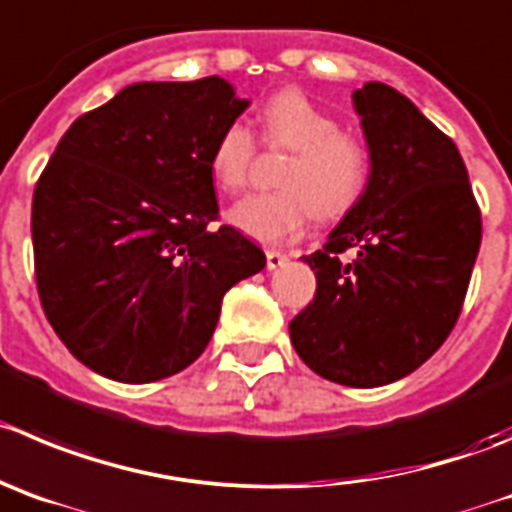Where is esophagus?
<instances>
[{
    "label": "esophagus",
    "mask_w": 512,
    "mask_h": 512,
    "mask_svg": "<svg viewBox=\"0 0 512 512\" xmlns=\"http://www.w3.org/2000/svg\"><path fill=\"white\" fill-rule=\"evenodd\" d=\"M267 270H278V267H283L285 262H288V255H283V252L278 250H267Z\"/></svg>",
    "instance_id": "1"
}]
</instances>
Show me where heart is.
Segmentation results:
<instances>
[{
	"label": "heart",
	"instance_id": "obj_1",
	"mask_svg": "<svg viewBox=\"0 0 512 512\" xmlns=\"http://www.w3.org/2000/svg\"><path fill=\"white\" fill-rule=\"evenodd\" d=\"M262 141L293 151L280 171V191L252 194L229 209V222L252 240L280 245L298 237L313 214L333 219L361 199L369 181L364 143L341 131L336 118L300 90L272 95L260 113ZM255 136L242 121L219 131L209 171L222 191H240L250 179Z\"/></svg>",
	"mask_w": 512,
	"mask_h": 512
}]
</instances>
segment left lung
Masks as SVG:
<instances>
[{
    "mask_svg": "<svg viewBox=\"0 0 512 512\" xmlns=\"http://www.w3.org/2000/svg\"><path fill=\"white\" fill-rule=\"evenodd\" d=\"M353 108L369 184L323 250L303 257L315 298L290 321V341L323 379L371 389L412 374L450 336L482 222L460 151L407 95L366 83Z\"/></svg>",
    "mask_w": 512,
    "mask_h": 512,
    "instance_id": "1",
    "label": "left lung"
}]
</instances>
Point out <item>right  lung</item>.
Returning <instances> with one entry per match:
<instances>
[{"label": "right lung", "instance_id": "right-lung-1", "mask_svg": "<svg viewBox=\"0 0 512 512\" xmlns=\"http://www.w3.org/2000/svg\"><path fill=\"white\" fill-rule=\"evenodd\" d=\"M227 80L133 83L60 138L32 199L37 293L60 341L105 379L148 384L207 348L265 252L217 219L209 154L245 113Z\"/></svg>", "mask_w": 512, "mask_h": 512}]
</instances>
